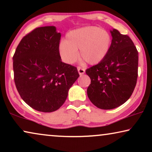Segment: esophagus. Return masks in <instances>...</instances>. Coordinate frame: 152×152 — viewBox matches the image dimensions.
<instances>
[{"mask_svg": "<svg viewBox=\"0 0 152 152\" xmlns=\"http://www.w3.org/2000/svg\"><path fill=\"white\" fill-rule=\"evenodd\" d=\"M77 70H78L79 74H80V75H82L85 73V69H84V68H81V67H80V66H79V67H77Z\"/></svg>", "mask_w": 152, "mask_h": 152, "instance_id": "34e87169", "label": "esophagus"}]
</instances>
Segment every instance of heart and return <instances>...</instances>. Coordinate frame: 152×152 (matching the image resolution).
<instances>
[{
    "label": "heart",
    "mask_w": 152,
    "mask_h": 152,
    "mask_svg": "<svg viewBox=\"0 0 152 152\" xmlns=\"http://www.w3.org/2000/svg\"><path fill=\"white\" fill-rule=\"evenodd\" d=\"M111 37L107 30L97 27H84L70 31L59 45V54L65 63L72 64L80 57L90 65L101 62L109 53Z\"/></svg>",
    "instance_id": "1"
}]
</instances>
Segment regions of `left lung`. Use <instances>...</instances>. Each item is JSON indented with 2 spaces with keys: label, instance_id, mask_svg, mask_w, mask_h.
I'll return each instance as SVG.
<instances>
[{
  "label": "left lung",
  "instance_id": "8db88e82",
  "mask_svg": "<svg viewBox=\"0 0 152 152\" xmlns=\"http://www.w3.org/2000/svg\"><path fill=\"white\" fill-rule=\"evenodd\" d=\"M111 49L101 62L86 70L89 99L101 109H113L129 99L138 78V53L128 35L113 29Z\"/></svg>",
  "mask_w": 152,
  "mask_h": 152
}]
</instances>
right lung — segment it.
<instances>
[{
    "label": "right lung",
    "mask_w": 152,
    "mask_h": 152,
    "mask_svg": "<svg viewBox=\"0 0 152 152\" xmlns=\"http://www.w3.org/2000/svg\"><path fill=\"white\" fill-rule=\"evenodd\" d=\"M60 39L55 26L37 28L23 37L13 56L16 89L23 100L38 111L59 109L80 77L75 66L61 61Z\"/></svg>",
    "instance_id": "obj_1"
}]
</instances>
